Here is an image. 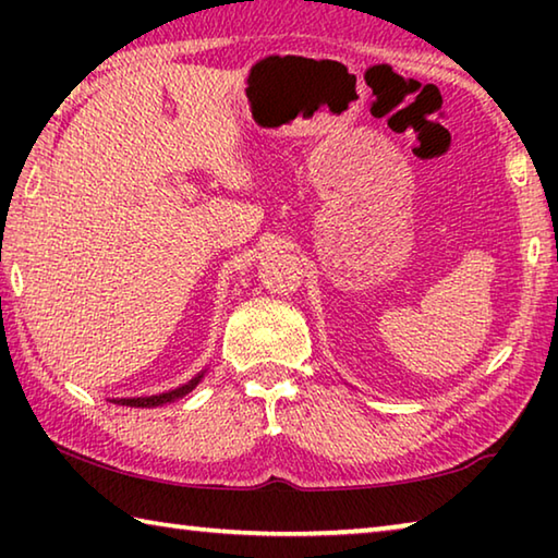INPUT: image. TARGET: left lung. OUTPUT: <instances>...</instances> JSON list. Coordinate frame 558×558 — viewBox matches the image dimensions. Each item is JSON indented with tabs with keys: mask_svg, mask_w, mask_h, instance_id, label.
<instances>
[{
	"mask_svg": "<svg viewBox=\"0 0 558 558\" xmlns=\"http://www.w3.org/2000/svg\"><path fill=\"white\" fill-rule=\"evenodd\" d=\"M202 376H196V379H192L184 386H179V389H172L167 393H157V396H140V399H118L120 405H132V409H155V405H162V403H172L177 399H182V396H186L189 391L194 389L196 384H199Z\"/></svg>",
	"mask_w": 558,
	"mask_h": 558,
	"instance_id": "obj_1",
	"label": "left lung"
}]
</instances>
